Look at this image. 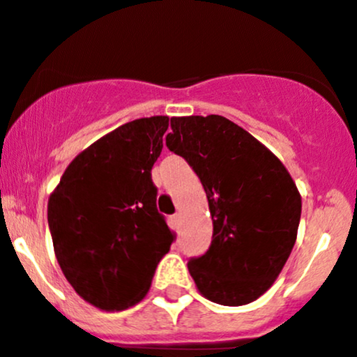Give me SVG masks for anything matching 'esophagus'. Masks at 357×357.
I'll use <instances>...</instances> for the list:
<instances>
[{"label":"esophagus","mask_w":357,"mask_h":357,"mask_svg":"<svg viewBox=\"0 0 357 357\" xmlns=\"http://www.w3.org/2000/svg\"><path fill=\"white\" fill-rule=\"evenodd\" d=\"M172 223H174V227H176V228L181 227V214L176 213L174 216H172Z\"/></svg>","instance_id":"obj_1"}]
</instances>
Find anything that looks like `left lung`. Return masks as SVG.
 Returning <instances> with one entry per match:
<instances>
[{
    "mask_svg": "<svg viewBox=\"0 0 357 357\" xmlns=\"http://www.w3.org/2000/svg\"><path fill=\"white\" fill-rule=\"evenodd\" d=\"M165 144L199 176L213 218L206 255L188 261L200 295L248 305L274 284L296 241L302 197L288 169L220 115L172 116Z\"/></svg>",
    "mask_w": 357,
    "mask_h": 357,
    "instance_id": "left-lung-1",
    "label": "left lung"
}]
</instances>
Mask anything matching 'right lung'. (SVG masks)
<instances>
[{
    "instance_id": "obj_1",
    "label": "right lung",
    "mask_w": 357,
    "mask_h": 357,
    "mask_svg": "<svg viewBox=\"0 0 357 357\" xmlns=\"http://www.w3.org/2000/svg\"><path fill=\"white\" fill-rule=\"evenodd\" d=\"M167 127L169 116H150L102 136L76 155L48 199L62 274L101 310L139 303L174 241L151 181Z\"/></svg>"
}]
</instances>
